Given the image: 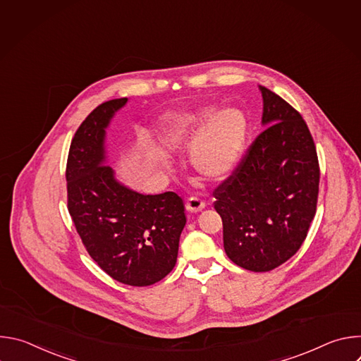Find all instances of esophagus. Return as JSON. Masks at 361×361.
Listing matches in <instances>:
<instances>
[{"mask_svg":"<svg viewBox=\"0 0 361 361\" xmlns=\"http://www.w3.org/2000/svg\"><path fill=\"white\" fill-rule=\"evenodd\" d=\"M204 207H205V201L201 200L200 197H190L185 202V209L191 213L201 212Z\"/></svg>","mask_w":361,"mask_h":361,"instance_id":"obj_1","label":"esophagus"}]
</instances>
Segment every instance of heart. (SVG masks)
Masks as SVG:
<instances>
[{
  "mask_svg": "<svg viewBox=\"0 0 361 361\" xmlns=\"http://www.w3.org/2000/svg\"><path fill=\"white\" fill-rule=\"evenodd\" d=\"M205 109L176 117L170 121L166 137L176 148L192 147L194 169L210 178L230 174L237 166L247 138V121L240 111L227 110L216 116Z\"/></svg>",
  "mask_w": 361,
  "mask_h": 361,
  "instance_id": "obj_1",
  "label": "heart"
}]
</instances>
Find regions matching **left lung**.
I'll return each instance as SVG.
<instances>
[{
	"label": "left lung",
	"mask_w": 361,
	"mask_h": 361,
	"mask_svg": "<svg viewBox=\"0 0 361 361\" xmlns=\"http://www.w3.org/2000/svg\"><path fill=\"white\" fill-rule=\"evenodd\" d=\"M263 124L245 154L213 191L228 259L250 271H270L304 243L316 216L320 166L301 114L266 87Z\"/></svg>",
	"instance_id": "8db88e82"
}]
</instances>
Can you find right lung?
I'll return each mask as SVG.
<instances>
[{
  "label": "right lung",
  "instance_id": "1",
  "mask_svg": "<svg viewBox=\"0 0 361 361\" xmlns=\"http://www.w3.org/2000/svg\"><path fill=\"white\" fill-rule=\"evenodd\" d=\"M126 102H102L75 131L66 169L67 207L91 259L111 279L144 287L174 269L187 219L180 195L135 192L106 164V127Z\"/></svg>",
  "mask_w": 361,
  "mask_h": 361
}]
</instances>
